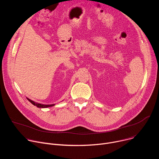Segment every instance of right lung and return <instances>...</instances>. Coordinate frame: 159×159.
Returning <instances> with one entry per match:
<instances>
[{
  "label": "right lung",
  "instance_id": "right-lung-1",
  "mask_svg": "<svg viewBox=\"0 0 159 159\" xmlns=\"http://www.w3.org/2000/svg\"><path fill=\"white\" fill-rule=\"evenodd\" d=\"M27 99L33 104V105H35V106H37L38 107H50V106H52L53 105H55V104H42V103H40V102H37L28 98H27Z\"/></svg>",
  "mask_w": 159,
  "mask_h": 159
}]
</instances>
